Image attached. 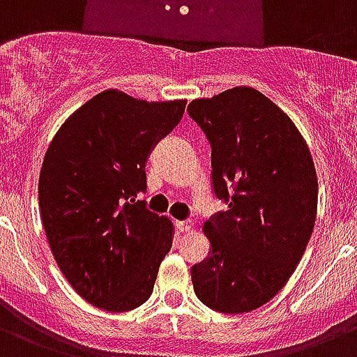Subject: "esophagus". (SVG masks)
Wrapping results in <instances>:
<instances>
[{"label": "esophagus", "mask_w": 357, "mask_h": 357, "mask_svg": "<svg viewBox=\"0 0 357 357\" xmlns=\"http://www.w3.org/2000/svg\"><path fill=\"white\" fill-rule=\"evenodd\" d=\"M175 227L178 232H190L193 228V225L190 221H175Z\"/></svg>", "instance_id": "obj_1"}]
</instances>
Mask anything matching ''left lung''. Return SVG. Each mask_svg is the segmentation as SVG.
<instances>
[{
  "mask_svg": "<svg viewBox=\"0 0 357 357\" xmlns=\"http://www.w3.org/2000/svg\"><path fill=\"white\" fill-rule=\"evenodd\" d=\"M188 112L212 145L213 192L228 202L202 227L212 255L192 267L193 289L215 312H252L286 286L312 238V153L289 116L255 88L193 99Z\"/></svg>",
  "mask_w": 357,
  "mask_h": 357,
  "instance_id": "obj_1",
  "label": "left lung"
}]
</instances>
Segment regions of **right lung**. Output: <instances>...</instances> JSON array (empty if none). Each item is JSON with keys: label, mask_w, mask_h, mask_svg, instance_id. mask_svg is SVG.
Listing matches in <instances>:
<instances>
[{"label": "right lung", "mask_w": 357, "mask_h": 357, "mask_svg": "<svg viewBox=\"0 0 357 357\" xmlns=\"http://www.w3.org/2000/svg\"><path fill=\"white\" fill-rule=\"evenodd\" d=\"M186 99L93 96L66 119L40 169L38 204L51 252L86 302L129 312L153 293L173 223L144 201L151 149L182 119Z\"/></svg>", "instance_id": "obj_1"}]
</instances>
